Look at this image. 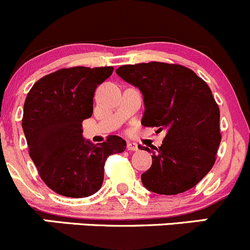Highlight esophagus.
I'll list each match as a JSON object with an SVG mask.
<instances>
[{
    "label": "esophagus",
    "instance_id": "34e87169",
    "mask_svg": "<svg viewBox=\"0 0 250 250\" xmlns=\"http://www.w3.org/2000/svg\"><path fill=\"white\" fill-rule=\"evenodd\" d=\"M127 149L129 151H137L139 149V146L135 142H127Z\"/></svg>",
    "mask_w": 250,
    "mask_h": 250
}]
</instances>
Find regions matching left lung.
Instances as JSON below:
<instances>
[{"mask_svg":"<svg viewBox=\"0 0 250 250\" xmlns=\"http://www.w3.org/2000/svg\"><path fill=\"white\" fill-rule=\"evenodd\" d=\"M124 81L144 96V126L166 130L152 166L141 175L149 191L175 195L191 189L213 167L221 142L220 109L210 87L194 71L175 63L152 61L120 66Z\"/></svg>","mask_w":250,"mask_h":250,"instance_id":"1","label":"left lung"}]
</instances>
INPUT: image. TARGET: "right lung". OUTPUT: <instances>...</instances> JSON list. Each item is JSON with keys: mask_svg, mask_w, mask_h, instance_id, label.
<instances>
[{"mask_svg": "<svg viewBox=\"0 0 250 250\" xmlns=\"http://www.w3.org/2000/svg\"><path fill=\"white\" fill-rule=\"evenodd\" d=\"M106 67L61 68L34 83L23 109L22 126L40 178L67 198H87L101 189L104 165L126 141L108 136L93 145L82 136V121L93 113L94 92L113 73Z\"/></svg>", "mask_w": 250, "mask_h": 250, "instance_id": "add662e5", "label": "right lung"}]
</instances>
